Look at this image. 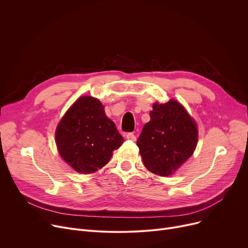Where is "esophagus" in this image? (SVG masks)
<instances>
[{"label": "esophagus", "instance_id": "1", "mask_svg": "<svg viewBox=\"0 0 248 248\" xmlns=\"http://www.w3.org/2000/svg\"><path fill=\"white\" fill-rule=\"evenodd\" d=\"M126 139L129 140L135 141L137 140V137L133 133H128V134H126Z\"/></svg>", "mask_w": 248, "mask_h": 248}]
</instances>
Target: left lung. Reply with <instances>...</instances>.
<instances>
[{
    "mask_svg": "<svg viewBox=\"0 0 248 248\" xmlns=\"http://www.w3.org/2000/svg\"><path fill=\"white\" fill-rule=\"evenodd\" d=\"M137 140L142 162L159 176L172 175L196 149L198 131L186 109L176 100L155 103Z\"/></svg>",
    "mask_w": 248,
    "mask_h": 248,
    "instance_id": "1",
    "label": "left lung"
}]
</instances>
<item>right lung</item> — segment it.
<instances>
[{
    "label": "right lung",
    "instance_id": "obj_1",
    "mask_svg": "<svg viewBox=\"0 0 248 248\" xmlns=\"http://www.w3.org/2000/svg\"><path fill=\"white\" fill-rule=\"evenodd\" d=\"M55 139L62 159L84 174L94 173L107 165L112 152L124 142L100 101L90 96L77 99L65 113Z\"/></svg>",
    "mask_w": 248,
    "mask_h": 248
}]
</instances>
